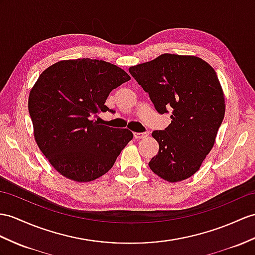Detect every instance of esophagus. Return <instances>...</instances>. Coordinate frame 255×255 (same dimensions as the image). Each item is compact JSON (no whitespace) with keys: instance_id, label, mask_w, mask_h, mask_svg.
Listing matches in <instances>:
<instances>
[{"instance_id":"obj_1","label":"esophagus","mask_w":255,"mask_h":255,"mask_svg":"<svg viewBox=\"0 0 255 255\" xmlns=\"http://www.w3.org/2000/svg\"><path fill=\"white\" fill-rule=\"evenodd\" d=\"M149 135V133L148 132H142V133H134V137L136 138V139H141V138H145V137H147V136Z\"/></svg>"}]
</instances>
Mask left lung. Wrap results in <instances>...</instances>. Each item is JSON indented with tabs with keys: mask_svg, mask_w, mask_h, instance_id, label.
I'll list each match as a JSON object with an SVG mask.
<instances>
[{
	"mask_svg": "<svg viewBox=\"0 0 255 255\" xmlns=\"http://www.w3.org/2000/svg\"><path fill=\"white\" fill-rule=\"evenodd\" d=\"M128 72L159 114L171 113L170 126L152 132L159 151L149 167L171 183L194 175L212 149L225 115L216 72L199 57L175 54L160 55Z\"/></svg>",
	"mask_w": 255,
	"mask_h": 255,
	"instance_id": "8db88e82",
	"label": "left lung"
}]
</instances>
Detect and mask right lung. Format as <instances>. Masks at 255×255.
Segmentation results:
<instances>
[{"mask_svg": "<svg viewBox=\"0 0 255 255\" xmlns=\"http://www.w3.org/2000/svg\"><path fill=\"white\" fill-rule=\"evenodd\" d=\"M131 77L104 60L58 61L41 73L29 95L34 138L54 169L76 182H91L107 173L133 138L128 128L94 121L115 113L105 103L110 92Z\"/></svg>", "mask_w": 255, "mask_h": 255, "instance_id": "1", "label": "right lung"}]
</instances>
